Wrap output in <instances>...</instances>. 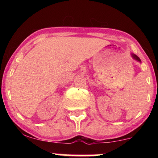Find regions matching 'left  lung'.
I'll use <instances>...</instances> for the list:
<instances>
[{"mask_svg": "<svg viewBox=\"0 0 158 158\" xmlns=\"http://www.w3.org/2000/svg\"><path fill=\"white\" fill-rule=\"evenodd\" d=\"M132 56H133L134 59H135L136 60H137L138 61H140V59H139V58L138 56H137L135 55V54H132Z\"/></svg>", "mask_w": 158, "mask_h": 158, "instance_id": "obj_1", "label": "left lung"}]
</instances>
